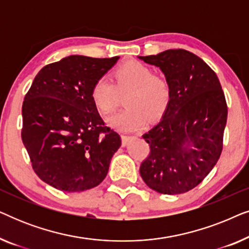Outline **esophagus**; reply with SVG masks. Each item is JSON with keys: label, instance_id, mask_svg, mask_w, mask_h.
I'll return each instance as SVG.
<instances>
[{"label": "esophagus", "instance_id": "1", "mask_svg": "<svg viewBox=\"0 0 249 249\" xmlns=\"http://www.w3.org/2000/svg\"><path fill=\"white\" fill-rule=\"evenodd\" d=\"M121 139H122V145L125 146V145H127V142H128L129 139H130V136L121 135Z\"/></svg>", "mask_w": 249, "mask_h": 249}]
</instances>
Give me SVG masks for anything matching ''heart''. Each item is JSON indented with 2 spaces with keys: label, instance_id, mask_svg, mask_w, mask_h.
Listing matches in <instances>:
<instances>
[{
  "label": "heart",
  "instance_id": "1",
  "mask_svg": "<svg viewBox=\"0 0 249 249\" xmlns=\"http://www.w3.org/2000/svg\"><path fill=\"white\" fill-rule=\"evenodd\" d=\"M127 95L125 110L107 119L118 130L132 131L142 127L147 117L158 119L164 113L171 98V87L164 77L138 61H127L113 71V81L107 77L96 79L90 89V100L98 112L107 114Z\"/></svg>",
  "mask_w": 249,
  "mask_h": 249
}]
</instances>
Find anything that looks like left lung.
Instances as JSON below:
<instances>
[{"instance_id":"1","label":"left lung","mask_w":249,"mask_h":249,"mask_svg":"<svg viewBox=\"0 0 249 249\" xmlns=\"http://www.w3.org/2000/svg\"><path fill=\"white\" fill-rule=\"evenodd\" d=\"M139 59L159 67L171 87L161 121L142 135L151 152L139 173L155 192L187 193L205 179L222 152L228 117L222 87L216 73L189 51Z\"/></svg>"}]
</instances>
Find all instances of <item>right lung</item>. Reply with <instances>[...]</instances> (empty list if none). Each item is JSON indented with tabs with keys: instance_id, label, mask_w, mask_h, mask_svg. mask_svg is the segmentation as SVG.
Listing matches in <instances>:
<instances>
[{
	"instance_id": "1",
	"label": "right lung",
	"mask_w": 249,
	"mask_h": 249,
	"mask_svg": "<svg viewBox=\"0 0 249 249\" xmlns=\"http://www.w3.org/2000/svg\"><path fill=\"white\" fill-rule=\"evenodd\" d=\"M119 56L70 55L40 69L22 103L21 138L34 171L67 193L100 185L121 146L90 100V89Z\"/></svg>"
}]
</instances>
